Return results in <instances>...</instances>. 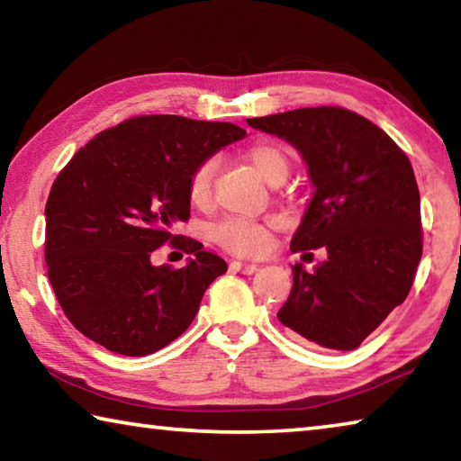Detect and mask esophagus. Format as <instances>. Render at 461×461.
<instances>
[{
    "mask_svg": "<svg viewBox=\"0 0 461 461\" xmlns=\"http://www.w3.org/2000/svg\"><path fill=\"white\" fill-rule=\"evenodd\" d=\"M231 270L233 272H241V275H254L256 270H258V264H252V262H240V260H233L231 264Z\"/></svg>",
    "mask_w": 461,
    "mask_h": 461,
    "instance_id": "1",
    "label": "esophagus"
}]
</instances>
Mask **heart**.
I'll use <instances>...</instances> for the list:
<instances>
[{"mask_svg": "<svg viewBox=\"0 0 461 461\" xmlns=\"http://www.w3.org/2000/svg\"><path fill=\"white\" fill-rule=\"evenodd\" d=\"M246 160L267 183H276L288 175V156L276 144H254L246 150ZM217 160L207 158L193 170L189 178V194L194 205H205L212 197ZM278 228L276 220L254 221L246 217H228L213 228L217 244L240 256H256L267 252L270 246V231Z\"/></svg>", "mask_w": 461, "mask_h": 461, "instance_id": "1", "label": "heart"}]
</instances>
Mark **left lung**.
<instances>
[{"label": "left lung", "mask_w": 461, "mask_h": 461, "mask_svg": "<svg viewBox=\"0 0 461 461\" xmlns=\"http://www.w3.org/2000/svg\"><path fill=\"white\" fill-rule=\"evenodd\" d=\"M248 126L286 140L307 165L315 193L291 252L327 249L313 272L293 267L280 323L321 348L356 349L407 299L423 254L407 154L376 123L343 107L293 109Z\"/></svg>", "instance_id": "8db88e82"}]
</instances>
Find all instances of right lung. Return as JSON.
Instances as JSON below:
<instances>
[{
    "label": "right lung",
    "mask_w": 461,
    "mask_h": 461,
    "mask_svg": "<svg viewBox=\"0 0 461 461\" xmlns=\"http://www.w3.org/2000/svg\"><path fill=\"white\" fill-rule=\"evenodd\" d=\"M244 136L228 122L140 115L101 131L60 170L46 201L44 256L54 294L85 338L148 356L191 325L228 264L173 228L189 220L193 170ZM167 240L194 254L183 269L151 264Z\"/></svg>",
    "instance_id": "add662e5"
}]
</instances>
